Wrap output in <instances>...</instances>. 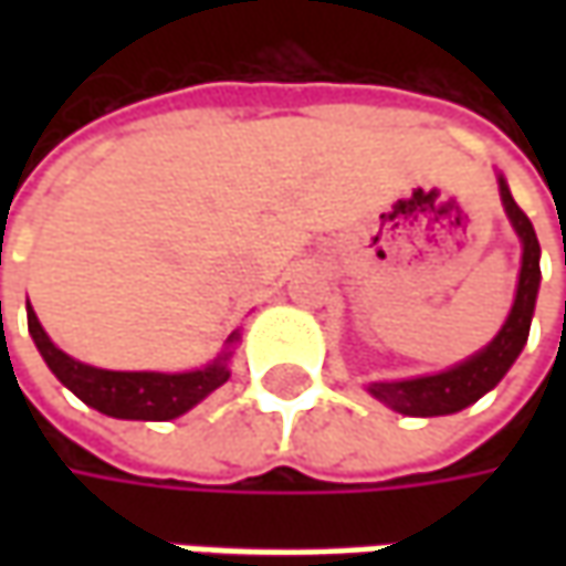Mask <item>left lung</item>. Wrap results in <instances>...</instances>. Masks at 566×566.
<instances>
[{"label":"left lung","instance_id":"8db88e82","mask_svg":"<svg viewBox=\"0 0 566 566\" xmlns=\"http://www.w3.org/2000/svg\"><path fill=\"white\" fill-rule=\"evenodd\" d=\"M497 186H501L504 210H507L513 229H516V235L523 242V268H520V283H516V298H513L511 315L504 321V327L497 331V337L491 339L482 353L469 356L467 361H460V365H453L447 371L424 375V378L368 384V394L375 400L387 402L390 409H397L402 416L428 419V416H450V412L467 409L469 402H475L479 397H485L491 387H497V380L511 371V365L523 353L526 339H530L535 295H538V280H542V271H538L542 249H538V239H535L530 217L513 201L504 176L497 179Z\"/></svg>","mask_w":566,"mask_h":566}]
</instances>
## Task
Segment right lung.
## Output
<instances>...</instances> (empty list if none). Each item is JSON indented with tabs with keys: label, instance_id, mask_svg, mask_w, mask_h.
Segmentation results:
<instances>
[{
	"label": "right lung",
	"instance_id": "add662e5",
	"mask_svg": "<svg viewBox=\"0 0 566 566\" xmlns=\"http://www.w3.org/2000/svg\"><path fill=\"white\" fill-rule=\"evenodd\" d=\"M28 331H31L43 361L50 365V371L75 394L77 400L94 406L103 416L138 419V422H169V419L188 412L191 406H198L220 384H227V361L232 356L229 346L239 339V331H232L227 349L198 371L164 375V371H106V368H94V365H84V361L65 356L53 339L46 337L31 305H28Z\"/></svg>",
	"mask_w": 566,
	"mask_h": 566
}]
</instances>
